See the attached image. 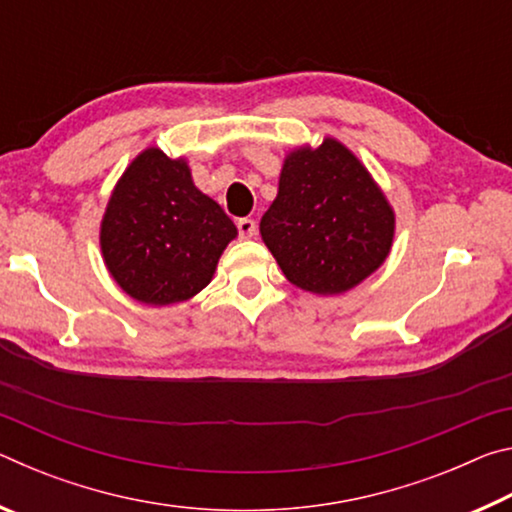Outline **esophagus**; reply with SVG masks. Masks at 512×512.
Instances as JSON below:
<instances>
[{"instance_id":"34e87169","label":"esophagus","mask_w":512,"mask_h":512,"mask_svg":"<svg viewBox=\"0 0 512 512\" xmlns=\"http://www.w3.org/2000/svg\"><path fill=\"white\" fill-rule=\"evenodd\" d=\"M237 228L241 239H253L257 235V223L253 219H239Z\"/></svg>"}]
</instances>
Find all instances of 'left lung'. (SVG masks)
Listing matches in <instances>:
<instances>
[{
	"label": "left lung",
	"mask_w": 512,
	"mask_h": 512,
	"mask_svg": "<svg viewBox=\"0 0 512 512\" xmlns=\"http://www.w3.org/2000/svg\"><path fill=\"white\" fill-rule=\"evenodd\" d=\"M259 235L291 284L341 296L391 255L395 210L366 164L325 135L284 155Z\"/></svg>",
	"instance_id": "obj_1"
}]
</instances>
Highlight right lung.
<instances>
[{
	"instance_id": "right-lung-1",
	"label": "right lung",
	"mask_w": 512,
	"mask_h": 512,
	"mask_svg": "<svg viewBox=\"0 0 512 512\" xmlns=\"http://www.w3.org/2000/svg\"><path fill=\"white\" fill-rule=\"evenodd\" d=\"M237 225L194 185L185 155L137 153L101 216V257L117 287L142 305H178L212 282Z\"/></svg>"
}]
</instances>
